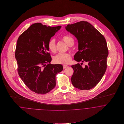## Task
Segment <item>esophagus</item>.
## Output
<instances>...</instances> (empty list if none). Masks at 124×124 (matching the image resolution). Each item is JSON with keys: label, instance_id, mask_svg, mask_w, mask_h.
I'll list each match as a JSON object with an SVG mask.
<instances>
[{"label": "esophagus", "instance_id": "1", "mask_svg": "<svg viewBox=\"0 0 124 124\" xmlns=\"http://www.w3.org/2000/svg\"><path fill=\"white\" fill-rule=\"evenodd\" d=\"M68 67V66L67 65H63V69H65V68H66V67Z\"/></svg>", "mask_w": 124, "mask_h": 124}]
</instances>
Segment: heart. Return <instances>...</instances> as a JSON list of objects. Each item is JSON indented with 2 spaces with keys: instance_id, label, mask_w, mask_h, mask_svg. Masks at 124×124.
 I'll use <instances>...</instances> for the list:
<instances>
[{
  "instance_id": "b5f03b06",
  "label": "heart",
  "mask_w": 124,
  "mask_h": 124,
  "mask_svg": "<svg viewBox=\"0 0 124 124\" xmlns=\"http://www.w3.org/2000/svg\"><path fill=\"white\" fill-rule=\"evenodd\" d=\"M62 39L69 46H71L74 44V39L71 36H63L62 37ZM48 47L52 53H55L56 52V42L54 39H51L49 40L48 43ZM71 61V55L68 53H59L54 57V61L56 63L67 64Z\"/></svg>"
}]
</instances>
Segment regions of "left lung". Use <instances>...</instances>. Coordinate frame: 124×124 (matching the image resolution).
I'll use <instances>...</instances> for the list:
<instances>
[{"label":"left lung","mask_w":124,"mask_h":124,"mask_svg":"<svg viewBox=\"0 0 124 124\" xmlns=\"http://www.w3.org/2000/svg\"><path fill=\"white\" fill-rule=\"evenodd\" d=\"M65 29L78 41L79 51L75 53L74 59L88 63L84 68L79 63L71 66L73 69L71 83L76 88L82 90L93 88L100 81L107 68L108 50L106 40L87 21L68 24Z\"/></svg>","instance_id":"8db88e82"}]
</instances>
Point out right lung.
Segmentation results:
<instances>
[{"label":"right lung","mask_w":124,"mask_h":124,"mask_svg":"<svg viewBox=\"0 0 124 124\" xmlns=\"http://www.w3.org/2000/svg\"><path fill=\"white\" fill-rule=\"evenodd\" d=\"M61 28L31 25L19 36L15 50L18 75L25 85L38 94L50 92L56 85V76L63 70L61 64H51L48 43Z\"/></svg>","instance_id":"1"}]
</instances>
